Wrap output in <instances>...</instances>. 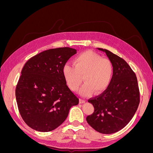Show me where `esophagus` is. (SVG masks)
<instances>
[{"label": "esophagus", "mask_w": 153, "mask_h": 153, "mask_svg": "<svg viewBox=\"0 0 153 153\" xmlns=\"http://www.w3.org/2000/svg\"><path fill=\"white\" fill-rule=\"evenodd\" d=\"M85 102V100L82 99V98L80 99V103H84Z\"/></svg>", "instance_id": "obj_1"}]
</instances>
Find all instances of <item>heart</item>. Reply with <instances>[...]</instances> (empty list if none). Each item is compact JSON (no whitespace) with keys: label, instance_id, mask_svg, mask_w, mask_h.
Here are the masks:
<instances>
[{"label":"heart","instance_id":"1","mask_svg":"<svg viewBox=\"0 0 153 153\" xmlns=\"http://www.w3.org/2000/svg\"><path fill=\"white\" fill-rule=\"evenodd\" d=\"M73 66L66 64L62 74L68 87L73 91L79 89L83 77L85 84L80 91L81 94L89 96L105 91L112 78L114 68L109 59H103L91 51H87L74 59Z\"/></svg>","mask_w":153,"mask_h":153}]
</instances>
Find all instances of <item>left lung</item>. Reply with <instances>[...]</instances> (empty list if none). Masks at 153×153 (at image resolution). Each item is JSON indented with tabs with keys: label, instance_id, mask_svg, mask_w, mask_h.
<instances>
[{
	"label": "left lung",
	"instance_id": "obj_1",
	"mask_svg": "<svg viewBox=\"0 0 153 153\" xmlns=\"http://www.w3.org/2000/svg\"><path fill=\"white\" fill-rule=\"evenodd\" d=\"M98 50L105 52L112 63L113 76L105 91L88 100L94 110L86 120L96 131L111 134L121 130L131 121L140 103V92L135 73L128 64L108 50Z\"/></svg>",
	"mask_w": 153,
	"mask_h": 153
}]
</instances>
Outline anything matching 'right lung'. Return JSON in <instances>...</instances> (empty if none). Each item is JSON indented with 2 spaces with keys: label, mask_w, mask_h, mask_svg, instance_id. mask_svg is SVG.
<instances>
[{
  "label": "right lung",
  "mask_w": 153,
  "mask_h": 153,
  "mask_svg": "<svg viewBox=\"0 0 153 153\" xmlns=\"http://www.w3.org/2000/svg\"><path fill=\"white\" fill-rule=\"evenodd\" d=\"M76 50L62 47L43 51L28 60L16 87L18 108L24 122L41 132L52 131L79 102L69 89L62 69Z\"/></svg>",
  "instance_id": "obj_1"
}]
</instances>
